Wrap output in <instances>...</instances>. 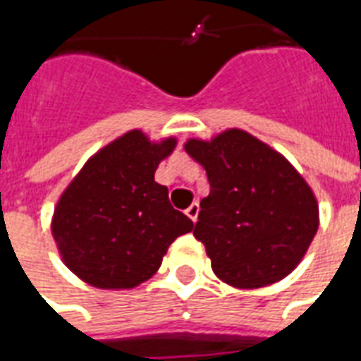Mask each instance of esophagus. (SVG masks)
<instances>
[{"label": "esophagus", "mask_w": 361, "mask_h": 361, "mask_svg": "<svg viewBox=\"0 0 361 361\" xmlns=\"http://www.w3.org/2000/svg\"><path fill=\"white\" fill-rule=\"evenodd\" d=\"M198 212H200V206H198V202H194V204H190V206L186 208V216L190 217L192 221H196V219H198Z\"/></svg>", "instance_id": "esophagus-1"}]
</instances>
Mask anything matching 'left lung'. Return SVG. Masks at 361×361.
<instances>
[{
  "mask_svg": "<svg viewBox=\"0 0 361 361\" xmlns=\"http://www.w3.org/2000/svg\"><path fill=\"white\" fill-rule=\"evenodd\" d=\"M185 149L208 175L194 237L204 243L217 278L241 290L286 278L319 229V206L305 178L237 128L209 142L188 140Z\"/></svg>",
  "mask_w": 361,
  "mask_h": 361,
  "instance_id": "obj_1",
  "label": "left lung"
}]
</instances>
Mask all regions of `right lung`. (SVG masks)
I'll return each instance as SVG.
<instances>
[{"label":"right lung","mask_w":361,"mask_h":361,"mask_svg":"<svg viewBox=\"0 0 361 361\" xmlns=\"http://www.w3.org/2000/svg\"><path fill=\"white\" fill-rule=\"evenodd\" d=\"M176 140L132 130L97 152L58 200L52 235L66 267L101 290H130L159 270L169 245L194 224L169 202L155 171Z\"/></svg>","instance_id":"1"}]
</instances>
